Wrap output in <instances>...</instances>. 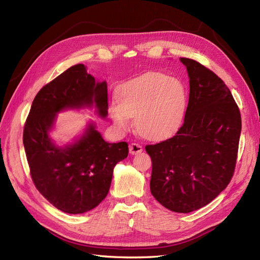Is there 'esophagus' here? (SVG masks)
<instances>
[{
	"instance_id": "esophagus-1",
	"label": "esophagus",
	"mask_w": 260,
	"mask_h": 260,
	"mask_svg": "<svg viewBox=\"0 0 260 260\" xmlns=\"http://www.w3.org/2000/svg\"><path fill=\"white\" fill-rule=\"evenodd\" d=\"M142 151H143L142 146H141V145L138 144V143H131V144L129 145V152H130V154H132V155L139 154V153H141Z\"/></svg>"
}]
</instances>
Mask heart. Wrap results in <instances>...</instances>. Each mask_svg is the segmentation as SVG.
<instances>
[{
  "label": "heart",
  "mask_w": 260,
  "mask_h": 260,
  "mask_svg": "<svg viewBox=\"0 0 260 260\" xmlns=\"http://www.w3.org/2000/svg\"><path fill=\"white\" fill-rule=\"evenodd\" d=\"M117 101L111 116L118 128L128 130L130 117H137L136 127L141 136L160 140L175 132L182 121L186 92L176 78L147 73L118 86Z\"/></svg>",
  "instance_id": "obj_1"
}]
</instances>
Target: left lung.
<instances>
[{"label": "left lung", "instance_id": "8db88e82", "mask_svg": "<svg viewBox=\"0 0 260 260\" xmlns=\"http://www.w3.org/2000/svg\"><path fill=\"white\" fill-rule=\"evenodd\" d=\"M190 78L183 124L176 136L146 145L154 198L175 212L200 209L230 183L238 158L241 113L220 78L199 61L181 57Z\"/></svg>", "mask_w": 260, "mask_h": 260}]
</instances>
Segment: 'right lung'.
I'll return each instance as SVG.
<instances>
[{
	"label": "right lung",
	"instance_id": "1",
	"mask_svg": "<svg viewBox=\"0 0 260 260\" xmlns=\"http://www.w3.org/2000/svg\"><path fill=\"white\" fill-rule=\"evenodd\" d=\"M107 83L98 82L82 64L68 68L38 92L23 127V146L38 191L57 209L83 214L109 191L114 167L128 156V143H107L90 123L74 144L58 147L49 137L56 114L95 104L107 116Z\"/></svg>",
	"mask_w": 260,
	"mask_h": 260
}]
</instances>
